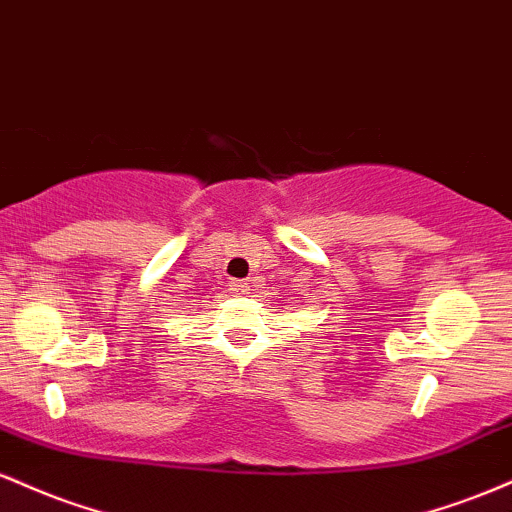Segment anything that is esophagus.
<instances>
[{"label":"esophagus","instance_id":"esophagus-1","mask_svg":"<svg viewBox=\"0 0 512 512\" xmlns=\"http://www.w3.org/2000/svg\"><path fill=\"white\" fill-rule=\"evenodd\" d=\"M231 291L243 296V293L250 291V284H248V281H243V279H236V281H231Z\"/></svg>","mask_w":512,"mask_h":512}]
</instances>
